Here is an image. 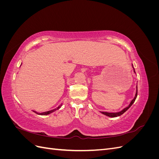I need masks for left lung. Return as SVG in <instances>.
<instances>
[{
	"label": "left lung",
	"instance_id": "8db88e82",
	"mask_svg": "<svg viewBox=\"0 0 159 159\" xmlns=\"http://www.w3.org/2000/svg\"><path fill=\"white\" fill-rule=\"evenodd\" d=\"M132 67L133 68V64H132ZM133 70H134V73H135V71H134V68H133ZM137 91H136L135 96H134V99L131 101V103H130V104L129 105V106H127V107L123 109L122 111H121L117 112V113H108V112H103H103L101 111V113H102L103 114V115H106V116H108V117H119V116H120V115H123L130 107L131 106V105L133 104V103L134 102V101H135V99H136V98H137Z\"/></svg>",
	"mask_w": 159,
	"mask_h": 159
}]
</instances>
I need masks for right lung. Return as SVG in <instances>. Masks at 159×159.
<instances>
[{
    "label": "right lung",
    "mask_w": 159,
    "mask_h": 159,
    "mask_svg": "<svg viewBox=\"0 0 159 159\" xmlns=\"http://www.w3.org/2000/svg\"><path fill=\"white\" fill-rule=\"evenodd\" d=\"M61 104L60 105V106H58L57 107V108H56V109H52V110H50V111H46V112H43V113H37L36 111H33V112H34V113H36V114H38V115H48V114H50V113H52V112H54V111H56V110H57V109H59L60 107H61Z\"/></svg>",
    "instance_id": "1"
}]
</instances>
